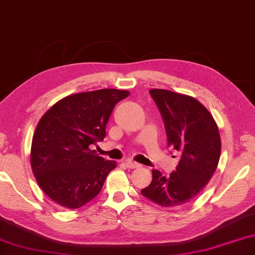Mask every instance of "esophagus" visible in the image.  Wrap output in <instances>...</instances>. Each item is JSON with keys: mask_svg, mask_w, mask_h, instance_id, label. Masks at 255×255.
Wrapping results in <instances>:
<instances>
[{"mask_svg": "<svg viewBox=\"0 0 255 255\" xmlns=\"http://www.w3.org/2000/svg\"><path fill=\"white\" fill-rule=\"evenodd\" d=\"M125 165L130 168V169H134V168H139L141 165L138 164V162H135L133 160H126L125 161Z\"/></svg>", "mask_w": 255, "mask_h": 255, "instance_id": "34e87169", "label": "esophagus"}]
</instances>
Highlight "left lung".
Segmentation results:
<instances>
[{"mask_svg": "<svg viewBox=\"0 0 255 255\" xmlns=\"http://www.w3.org/2000/svg\"><path fill=\"white\" fill-rule=\"evenodd\" d=\"M165 124L168 146L181 153L175 171L164 177L154 170L141 194L165 208L191 202L211 180L221 156V136L210 112L195 98L166 89H151Z\"/></svg>", "mask_w": 255, "mask_h": 255, "instance_id": "1", "label": "left lung"}]
</instances>
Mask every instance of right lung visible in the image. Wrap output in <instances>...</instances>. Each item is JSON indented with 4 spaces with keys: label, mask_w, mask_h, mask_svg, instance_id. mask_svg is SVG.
Returning <instances> with one entry per match:
<instances>
[{
    "label": "right lung",
    "mask_w": 255,
    "mask_h": 255,
    "mask_svg": "<svg viewBox=\"0 0 255 255\" xmlns=\"http://www.w3.org/2000/svg\"><path fill=\"white\" fill-rule=\"evenodd\" d=\"M129 95L113 88L74 94L42 116L32 139L31 167L42 191L57 205L77 209L100 193L116 161L104 160L91 147L106 138L115 104Z\"/></svg>",
    "instance_id": "right-lung-1"
}]
</instances>
